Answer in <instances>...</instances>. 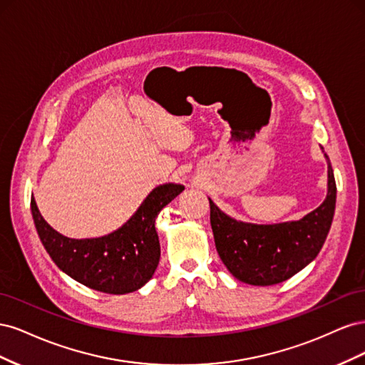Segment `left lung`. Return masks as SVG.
Wrapping results in <instances>:
<instances>
[{
  "label": "left lung",
  "instance_id": "obj_1",
  "mask_svg": "<svg viewBox=\"0 0 365 365\" xmlns=\"http://www.w3.org/2000/svg\"><path fill=\"white\" fill-rule=\"evenodd\" d=\"M208 201L216 250L227 269L244 283L271 286L291 279L318 256L332 225L336 184L327 158V196L323 204L300 220L282 224L240 222L219 210L210 197Z\"/></svg>",
  "mask_w": 365,
  "mask_h": 365
}]
</instances>
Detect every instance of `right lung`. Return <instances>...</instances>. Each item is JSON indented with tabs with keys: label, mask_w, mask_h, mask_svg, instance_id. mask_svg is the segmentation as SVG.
Masks as SVG:
<instances>
[{
	"label": "right lung",
	"mask_w": 365,
	"mask_h": 365,
	"mask_svg": "<svg viewBox=\"0 0 365 365\" xmlns=\"http://www.w3.org/2000/svg\"><path fill=\"white\" fill-rule=\"evenodd\" d=\"M182 190L172 182L155 187L126 224L94 239L62 236L41 216L35 197L30 204L42 245L61 271L94 291L123 295L152 279L161 254L155 219Z\"/></svg>",
	"instance_id": "1"
}]
</instances>
